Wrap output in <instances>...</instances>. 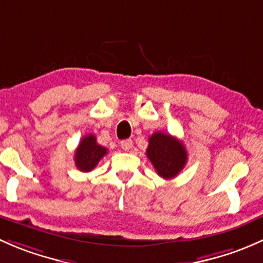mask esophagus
<instances>
[{"label": "esophagus", "instance_id": "1", "mask_svg": "<svg viewBox=\"0 0 263 263\" xmlns=\"http://www.w3.org/2000/svg\"><path fill=\"white\" fill-rule=\"evenodd\" d=\"M120 147L123 148L124 151H129L133 148V140L132 139H125L120 142Z\"/></svg>", "mask_w": 263, "mask_h": 263}]
</instances>
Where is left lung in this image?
I'll use <instances>...</instances> for the list:
<instances>
[{
	"label": "left lung",
	"mask_w": 263,
	"mask_h": 263,
	"mask_svg": "<svg viewBox=\"0 0 263 263\" xmlns=\"http://www.w3.org/2000/svg\"><path fill=\"white\" fill-rule=\"evenodd\" d=\"M148 142L147 157L158 176L170 180L182 171L187 162V152L182 142L161 132L154 133Z\"/></svg>",
	"instance_id": "8db88e82"
}]
</instances>
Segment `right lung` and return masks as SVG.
Returning <instances> with one entry per match:
<instances>
[{
	"label": "right lung",
	"instance_id": "right-lung-1",
	"mask_svg": "<svg viewBox=\"0 0 263 263\" xmlns=\"http://www.w3.org/2000/svg\"><path fill=\"white\" fill-rule=\"evenodd\" d=\"M107 153V149L102 145L97 144L96 137L95 135H86L82 138V140L78 144L77 149L74 153V163L80 171L82 172H90L100 159Z\"/></svg>",
	"mask_w": 263,
	"mask_h": 263
}]
</instances>
